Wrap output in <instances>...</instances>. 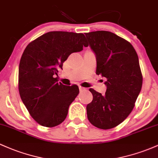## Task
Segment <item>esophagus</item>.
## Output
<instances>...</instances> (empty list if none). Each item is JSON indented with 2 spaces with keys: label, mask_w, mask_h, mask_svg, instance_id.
I'll return each mask as SVG.
<instances>
[{
  "label": "esophagus",
  "mask_w": 158,
  "mask_h": 158,
  "mask_svg": "<svg viewBox=\"0 0 158 158\" xmlns=\"http://www.w3.org/2000/svg\"><path fill=\"white\" fill-rule=\"evenodd\" d=\"M79 91H84V90L85 89V88H83V87H82V86H79Z\"/></svg>",
  "instance_id": "obj_1"
}]
</instances>
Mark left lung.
<instances>
[{
	"mask_svg": "<svg viewBox=\"0 0 158 158\" xmlns=\"http://www.w3.org/2000/svg\"><path fill=\"white\" fill-rule=\"evenodd\" d=\"M96 54V73L106 79L104 95L90 88L92 102L86 107L88 121L103 130L120 124L132 112L143 85L137 53L126 40L113 33L97 31L86 33Z\"/></svg>",
	"mask_w": 158,
	"mask_h": 158,
	"instance_id": "obj_1",
	"label": "left lung"
}]
</instances>
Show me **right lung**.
Segmentation results:
<instances>
[{
    "mask_svg": "<svg viewBox=\"0 0 158 158\" xmlns=\"http://www.w3.org/2000/svg\"><path fill=\"white\" fill-rule=\"evenodd\" d=\"M87 47L83 34L50 31L26 46L19 67V91L31 117L39 124H61L79 90L58 82V69L73 52Z\"/></svg>",
    "mask_w": 158,
    "mask_h": 158,
    "instance_id": "1",
    "label": "right lung"
}]
</instances>
